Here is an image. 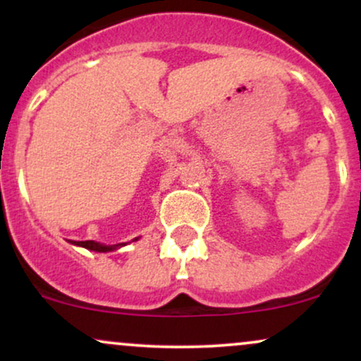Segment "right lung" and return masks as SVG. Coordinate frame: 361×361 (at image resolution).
<instances>
[{
    "instance_id": "obj_1",
    "label": "right lung",
    "mask_w": 361,
    "mask_h": 361,
    "mask_svg": "<svg viewBox=\"0 0 361 361\" xmlns=\"http://www.w3.org/2000/svg\"><path fill=\"white\" fill-rule=\"evenodd\" d=\"M137 239L139 238H135L134 241H137ZM73 244H76V246H81V247H86V250H90V251H97V252H109V251H115V250H118V247L126 246V243L114 244V246H105V244L94 243V241H73Z\"/></svg>"
}]
</instances>
